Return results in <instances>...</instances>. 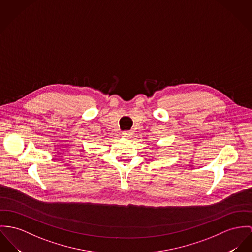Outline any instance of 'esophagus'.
Segmentation results:
<instances>
[{"label":"esophagus","mask_w":252,"mask_h":252,"mask_svg":"<svg viewBox=\"0 0 252 252\" xmlns=\"http://www.w3.org/2000/svg\"><path fill=\"white\" fill-rule=\"evenodd\" d=\"M123 135L125 136V137H128V136H130V133L127 132V131H125V132H123Z\"/></svg>","instance_id":"obj_1"}]
</instances>
